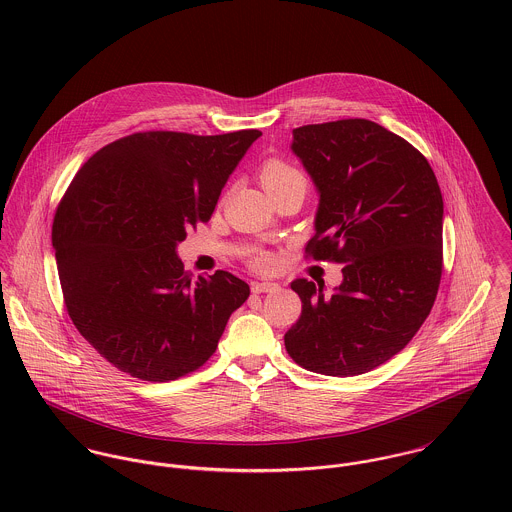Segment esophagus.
<instances>
[{
  "mask_svg": "<svg viewBox=\"0 0 512 512\" xmlns=\"http://www.w3.org/2000/svg\"><path fill=\"white\" fill-rule=\"evenodd\" d=\"M279 284L275 283H253L251 284V292L253 294H263V292H273L277 290Z\"/></svg>",
  "mask_w": 512,
  "mask_h": 512,
  "instance_id": "1",
  "label": "esophagus"
}]
</instances>
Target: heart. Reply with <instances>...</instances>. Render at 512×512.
Here are the masks:
<instances>
[{
	"instance_id": "b5f03b06",
	"label": "heart",
	"mask_w": 512,
	"mask_h": 512,
	"mask_svg": "<svg viewBox=\"0 0 512 512\" xmlns=\"http://www.w3.org/2000/svg\"><path fill=\"white\" fill-rule=\"evenodd\" d=\"M261 182L263 186L269 190V188H275V186H281L284 182H290V180H306V174L284 163L281 159H269L267 163H263L261 167ZM249 265L257 271H269L273 265H275V257L273 253L265 251V249H259V247H253L249 249Z\"/></svg>"
}]
</instances>
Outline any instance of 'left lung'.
I'll list each match as a JSON object with an SVG mask.
<instances>
[{
    "label": "left lung",
    "mask_w": 512,
    "mask_h": 512,
    "mask_svg": "<svg viewBox=\"0 0 512 512\" xmlns=\"http://www.w3.org/2000/svg\"><path fill=\"white\" fill-rule=\"evenodd\" d=\"M292 151L312 176L320 206L304 257L343 265L332 296L312 281L290 288L302 300L284 334L304 369L353 377L414 338L442 279L444 200L426 157L369 119L296 127Z\"/></svg>",
    "instance_id": "8db88e82"
}]
</instances>
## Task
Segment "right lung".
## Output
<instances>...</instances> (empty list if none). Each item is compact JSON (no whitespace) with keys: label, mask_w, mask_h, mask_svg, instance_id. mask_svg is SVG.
Wrapping results in <instances>:
<instances>
[{"label":"right lung","mask_w":512,"mask_h":512,"mask_svg":"<svg viewBox=\"0 0 512 512\" xmlns=\"http://www.w3.org/2000/svg\"><path fill=\"white\" fill-rule=\"evenodd\" d=\"M259 135L133 133L94 153L60 198L53 245L64 306L119 371L169 383L200 369L249 298L228 271L192 279L176 243L212 218Z\"/></svg>","instance_id":"1"}]
</instances>
